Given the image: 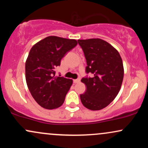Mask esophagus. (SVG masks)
I'll return each instance as SVG.
<instances>
[{"mask_svg":"<svg viewBox=\"0 0 148 148\" xmlns=\"http://www.w3.org/2000/svg\"><path fill=\"white\" fill-rule=\"evenodd\" d=\"M73 81H74V84H78L80 82V79H74Z\"/></svg>","mask_w":148,"mask_h":148,"instance_id":"obj_1","label":"esophagus"}]
</instances>
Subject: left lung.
I'll return each instance as SVG.
<instances>
[{
	"label": "left lung",
	"mask_w": 148,
	"mask_h": 148,
	"mask_svg": "<svg viewBox=\"0 0 148 148\" xmlns=\"http://www.w3.org/2000/svg\"><path fill=\"white\" fill-rule=\"evenodd\" d=\"M87 66L86 72L92 77L82 78L86 91L80 95L85 107L90 110H101L118 95L124 77L123 63L114 47L101 39L79 40Z\"/></svg>",
	"instance_id": "8db88e82"
}]
</instances>
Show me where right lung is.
I'll return each instance as SVG.
<instances>
[{
	"instance_id": "right-lung-1",
	"label": "right lung",
	"mask_w": 148,
	"mask_h": 148,
	"mask_svg": "<svg viewBox=\"0 0 148 148\" xmlns=\"http://www.w3.org/2000/svg\"><path fill=\"white\" fill-rule=\"evenodd\" d=\"M76 45L75 40L49 36L30 49L25 62V80L34 99L43 108L53 109L63 103L73 81L56 76V68Z\"/></svg>"
}]
</instances>
